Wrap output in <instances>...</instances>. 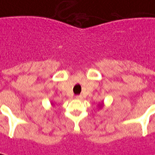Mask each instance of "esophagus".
<instances>
[{
    "mask_svg": "<svg viewBox=\"0 0 155 155\" xmlns=\"http://www.w3.org/2000/svg\"><path fill=\"white\" fill-rule=\"evenodd\" d=\"M76 99H77V100H83V96H82V95H77V96H76Z\"/></svg>",
    "mask_w": 155,
    "mask_h": 155,
    "instance_id": "34e87169",
    "label": "esophagus"
}]
</instances>
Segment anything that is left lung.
Masks as SVG:
<instances>
[{
    "mask_svg": "<svg viewBox=\"0 0 155 155\" xmlns=\"http://www.w3.org/2000/svg\"><path fill=\"white\" fill-rule=\"evenodd\" d=\"M98 105H99V108H103V107H104V102H102L101 104H99Z\"/></svg>",
    "mask_w": 155,
    "mask_h": 155,
    "instance_id": "8db88e82",
    "label": "left lung"
}]
</instances>
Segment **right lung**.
Wrapping results in <instances>:
<instances>
[{"label":"right lung","mask_w":155,"mask_h":155,"mask_svg":"<svg viewBox=\"0 0 155 155\" xmlns=\"http://www.w3.org/2000/svg\"><path fill=\"white\" fill-rule=\"evenodd\" d=\"M51 105H52V106H54V103H53L52 101H51Z\"/></svg>","instance_id":"obj_1"}]
</instances>
